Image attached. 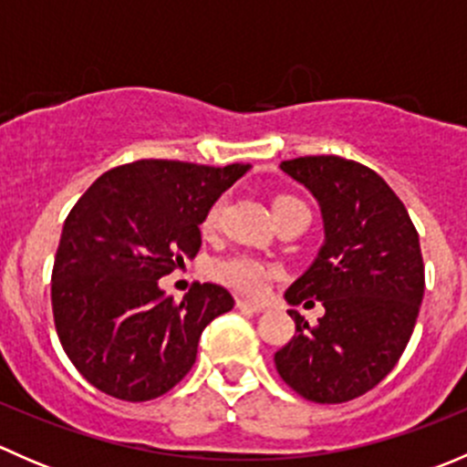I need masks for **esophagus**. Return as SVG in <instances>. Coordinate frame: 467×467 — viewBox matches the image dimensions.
<instances>
[{"mask_svg":"<svg viewBox=\"0 0 467 467\" xmlns=\"http://www.w3.org/2000/svg\"><path fill=\"white\" fill-rule=\"evenodd\" d=\"M237 307L244 309V312H253V314H260L266 309V305L262 303H253V300H246V298H239L237 300Z\"/></svg>","mask_w":467,"mask_h":467,"instance_id":"esophagus-1","label":"esophagus"}]
</instances>
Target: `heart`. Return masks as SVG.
Instances as JSON below:
<instances>
[{"label":"heart","instance_id":"b5f03b06","mask_svg":"<svg viewBox=\"0 0 467 467\" xmlns=\"http://www.w3.org/2000/svg\"><path fill=\"white\" fill-rule=\"evenodd\" d=\"M291 207H303V203L291 199V196H277V199L273 201V212H275V216L285 214ZM221 210H223V199L214 201V203L205 210L199 225L203 237H210V234L216 233ZM275 275L277 268L273 266V264L264 262L255 255H248V253H237V255L223 257V260H216L212 264V277H214L216 282H221L223 286H228V289L244 296H262Z\"/></svg>","mask_w":467,"mask_h":467}]
</instances>
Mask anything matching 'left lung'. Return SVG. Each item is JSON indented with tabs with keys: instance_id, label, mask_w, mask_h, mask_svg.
<instances>
[{
	"instance_id": "1",
	"label": "left lung",
	"mask_w": 467,
	"mask_h": 467,
	"mask_svg": "<svg viewBox=\"0 0 467 467\" xmlns=\"http://www.w3.org/2000/svg\"><path fill=\"white\" fill-rule=\"evenodd\" d=\"M282 171L321 205L325 244L286 289L289 305L321 300L309 325L275 352L280 378L305 400L338 404L368 393L402 357L425 294L420 242L407 207L373 169L338 158L285 160Z\"/></svg>"
}]
</instances>
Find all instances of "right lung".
<instances>
[{"mask_svg":"<svg viewBox=\"0 0 467 467\" xmlns=\"http://www.w3.org/2000/svg\"><path fill=\"white\" fill-rule=\"evenodd\" d=\"M248 169L138 160L99 176L72 207L51 307L63 350L94 389L146 402L190 373L205 325L234 300L223 286L194 282L173 303L158 280L196 257L205 210Z\"/></svg>","mask_w":467,"mask_h":467,"instance_id":"1","label":"right lung"}]
</instances>
